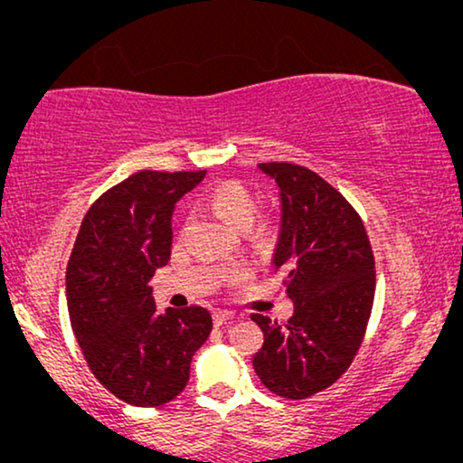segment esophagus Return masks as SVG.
I'll return each mask as SVG.
<instances>
[{"label":"esophagus","instance_id":"1","mask_svg":"<svg viewBox=\"0 0 463 463\" xmlns=\"http://www.w3.org/2000/svg\"><path fill=\"white\" fill-rule=\"evenodd\" d=\"M230 320H233V314L232 312H225V309H217V312H213L214 326H223Z\"/></svg>","mask_w":463,"mask_h":463}]
</instances>
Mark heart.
I'll list each match as a JSON object with an SVG mask.
<instances>
[{
    "label": "heart",
    "mask_w": 463,
    "mask_h": 463,
    "mask_svg": "<svg viewBox=\"0 0 463 463\" xmlns=\"http://www.w3.org/2000/svg\"><path fill=\"white\" fill-rule=\"evenodd\" d=\"M206 204L211 211L223 219L227 225L236 227V230H249L252 240H268L271 236V223L269 221H252L257 214V198L252 192L242 183L238 181H223L214 185L211 192L206 194ZM250 278V269L242 263L232 265V268L223 269V280L232 287L246 282Z\"/></svg>",
    "instance_id": "heart-1"
}]
</instances>
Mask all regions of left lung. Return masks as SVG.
I'll return each mask as SVG.
<instances>
[{
    "label": "left lung",
    "instance_id": "1",
    "mask_svg": "<svg viewBox=\"0 0 463 463\" xmlns=\"http://www.w3.org/2000/svg\"><path fill=\"white\" fill-rule=\"evenodd\" d=\"M259 168L280 187L274 269L295 312L284 325L250 316L265 337L252 366L276 396L303 401L337 382L358 354L375 299V257L360 214L314 170L290 162Z\"/></svg>",
    "mask_w": 463,
    "mask_h": 463
}]
</instances>
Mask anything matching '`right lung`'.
Returning <instances> with one entry per match:
<instances>
[{"instance_id":"obj_1","label":"right lung","mask_w":463,"mask_h":463,"mask_svg":"<svg viewBox=\"0 0 463 463\" xmlns=\"http://www.w3.org/2000/svg\"><path fill=\"white\" fill-rule=\"evenodd\" d=\"M141 170L88 208L67 263V307L92 375L132 407H160L185 390L195 350L213 331L200 306L156 312L151 278L173 246V213L204 179Z\"/></svg>"}]
</instances>
